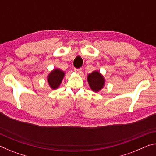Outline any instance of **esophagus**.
I'll return each mask as SVG.
<instances>
[{"label":"esophagus","mask_w":156,"mask_h":156,"mask_svg":"<svg viewBox=\"0 0 156 156\" xmlns=\"http://www.w3.org/2000/svg\"><path fill=\"white\" fill-rule=\"evenodd\" d=\"M74 71L76 72L79 73V74H80V73H82V69L80 68V69H74Z\"/></svg>","instance_id":"esophagus-1"}]
</instances>
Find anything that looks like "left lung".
Returning a JSON list of instances; mask_svg holds the SVG:
<instances>
[{
	"label": "left lung",
	"instance_id": "left-lung-1",
	"mask_svg": "<svg viewBox=\"0 0 156 156\" xmlns=\"http://www.w3.org/2000/svg\"><path fill=\"white\" fill-rule=\"evenodd\" d=\"M87 81L91 90L98 92L103 88L105 83V78L98 71H94L87 76Z\"/></svg>",
	"mask_w": 156,
	"mask_h": 156
}]
</instances>
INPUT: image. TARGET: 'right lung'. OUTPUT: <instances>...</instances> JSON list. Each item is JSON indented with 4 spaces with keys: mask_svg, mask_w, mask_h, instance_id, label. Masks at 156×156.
Listing matches in <instances>:
<instances>
[{
    "mask_svg": "<svg viewBox=\"0 0 156 156\" xmlns=\"http://www.w3.org/2000/svg\"><path fill=\"white\" fill-rule=\"evenodd\" d=\"M65 76V72L60 69H55L49 73L47 76V83L52 89H56L59 87L62 79Z\"/></svg>",
    "mask_w": 156,
    "mask_h": 156,
    "instance_id": "1",
    "label": "right lung"
}]
</instances>
